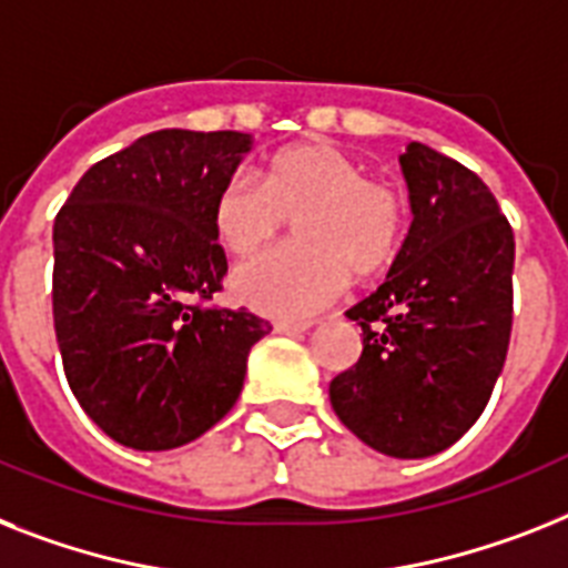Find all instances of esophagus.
I'll list each match as a JSON object with an SVG mask.
<instances>
[{"mask_svg": "<svg viewBox=\"0 0 568 568\" xmlns=\"http://www.w3.org/2000/svg\"><path fill=\"white\" fill-rule=\"evenodd\" d=\"M311 327H313V322H293V318H278V322H275V331H278V334H290V336L304 334V331H311Z\"/></svg>", "mask_w": 568, "mask_h": 568, "instance_id": "esophagus-1", "label": "esophagus"}]
</instances>
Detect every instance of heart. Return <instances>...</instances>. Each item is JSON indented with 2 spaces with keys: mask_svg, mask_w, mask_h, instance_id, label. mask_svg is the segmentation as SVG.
I'll list each match as a JSON object with an SVG mask.
<instances>
[{
  "mask_svg": "<svg viewBox=\"0 0 568 568\" xmlns=\"http://www.w3.org/2000/svg\"><path fill=\"white\" fill-rule=\"evenodd\" d=\"M295 220L293 246L241 264L232 290L273 316H311L357 278L392 264L406 229V200L331 144H298L270 159L264 185L234 171L214 200V232L232 255H252Z\"/></svg>",
  "mask_w": 568,
  "mask_h": 568,
  "instance_id": "b5f03b06",
  "label": "heart"
}]
</instances>
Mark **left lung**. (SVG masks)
I'll list each match as a JSON object with an SVG mask.
<instances>
[{
  "mask_svg": "<svg viewBox=\"0 0 568 568\" xmlns=\"http://www.w3.org/2000/svg\"><path fill=\"white\" fill-rule=\"evenodd\" d=\"M412 226L386 281L345 316L363 354L331 379V406L372 449L426 458L485 412L514 322V232L485 182L412 142L400 156Z\"/></svg>",
  "mask_w": 568,
  "mask_h": 568,
  "instance_id": "1",
  "label": "left lung"
}]
</instances>
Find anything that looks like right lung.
Here are the masks:
<instances>
[{
	"label": "right lung",
	"mask_w": 568,
	"mask_h": 568,
	"mask_svg": "<svg viewBox=\"0 0 568 568\" xmlns=\"http://www.w3.org/2000/svg\"><path fill=\"white\" fill-rule=\"evenodd\" d=\"M252 135L156 130L89 168L54 220L51 307L69 388L112 442L173 449L241 397L270 322L205 304L226 252L214 200Z\"/></svg>",
	"instance_id": "add662e5"
}]
</instances>
